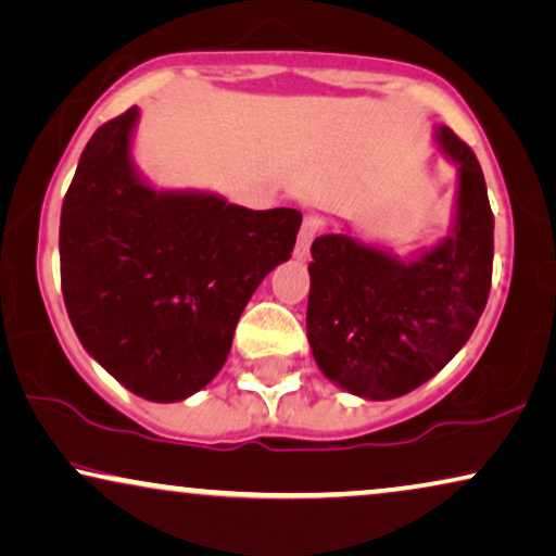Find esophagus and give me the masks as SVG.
I'll return each mask as SVG.
<instances>
[{"mask_svg":"<svg viewBox=\"0 0 556 556\" xmlns=\"http://www.w3.org/2000/svg\"><path fill=\"white\" fill-rule=\"evenodd\" d=\"M317 231H320V218L307 216L305 220H302L298 243H294V256H298V258H307L309 247H313Z\"/></svg>","mask_w":556,"mask_h":556,"instance_id":"1","label":"esophagus"}]
</instances>
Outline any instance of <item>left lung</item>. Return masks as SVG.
Returning a JSON list of instances; mask_svg holds the SVG:
<instances>
[{
    "label": "left lung",
    "instance_id": "left-lung-1",
    "mask_svg": "<svg viewBox=\"0 0 556 556\" xmlns=\"http://www.w3.org/2000/svg\"><path fill=\"white\" fill-rule=\"evenodd\" d=\"M440 152L457 167L453 226L409 256L328 231L313 241L307 340L336 387L383 402L442 371L483 315L493 271V213L476 154L440 124Z\"/></svg>",
    "mask_w": 556,
    "mask_h": 556
}]
</instances>
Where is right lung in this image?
I'll use <instances>...</instances> for the list:
<instances>
[{"instance_id": "1", "label": "right lung", "mask_w": 556, "mask_h": 556, "mask_svg": "<svg viewBox=\"0 0 556 556\" xmlns=\"http://www.w3.org/2000/svg\"><path fill=\"white\" fill-rule=\"evenodd\" d=\"M137 122L131 106L80 154L61 211V285L96 364L167 404L216 379L251 294L292 256L302 213L157 190L131 157Z\"/></svg>"}]
</instances>
